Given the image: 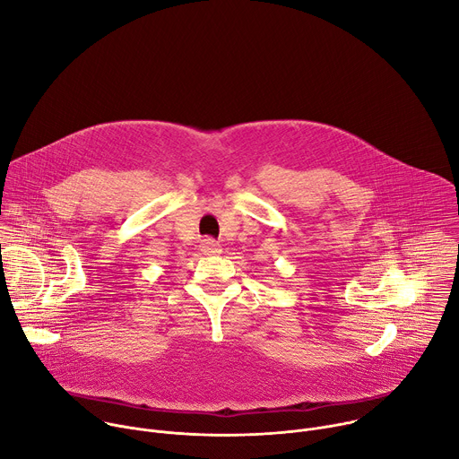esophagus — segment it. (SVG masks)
I'll return each mask as SVG.
<instances>
[{
	"label": "esophagus",
	"mask_w": 459,
	"mask_h": 459,
	"mask_svg": "<svg viewBox=\"0 0 459 459\" xmlns=\"http://www.w3.org/2000/svg\"><path fill=\"white\" fill-rule=\"evenodd\" d=\"M201 251L206 253V255H212V253H219L221 251V244L215 242L213 238H204L201 242Z\"/></svg>",
	"instance_id": "esophagus-1"
}]
</instances>
